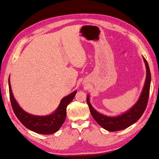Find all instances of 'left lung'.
<instances>
[{
    "label": "left lung",
    "instance_id": "8db88e82",
    "mask_svg": "<svg viewBox=\"0 0 159 159\" xmlns=\"http://www.w3.org/2000/svg\"><path fill=\"white\" fill-rule=\"evenodd\" d=\"M143 58L145 65H146L147 72L146 82H145L142 93H141L139 100L135 104H134V106L128 109L126 112L116 117H109L99 113L93 109V107L91 104L89 95L87 96V102L89 106L91 114L98 124L105 130L113 132L125 129L138 121L146 110L148 98H149L151 74L147 61L143 57Z\"/></svg>",
    "mask_w": 159,
    "mask_h": 159
}]
</instances>
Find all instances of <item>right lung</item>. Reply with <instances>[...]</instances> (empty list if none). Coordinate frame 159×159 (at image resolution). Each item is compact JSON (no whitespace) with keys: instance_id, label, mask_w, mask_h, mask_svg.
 Here are the masks:
<instances>
[{"instance_id":"1","label":"right lung","mask_w":159,"mask_h":159,"mask_svg":"<svg viewBox=\"0 0 159 159\" xmlns=\"http://www.w3.org/2000/svg\"><path fill=\"white\" fill-rule=\"evenodd\" d=\"M9 89L13 112L20 122L28 129L42 134H53L61 127L66 117V108L72 102L77 92L76 91H74L70 95L64 97L61 101L58 108L52 114L46 116H39L26 113L19 106L13 97L9 79Z\"/></svg>"}]
</instances>
